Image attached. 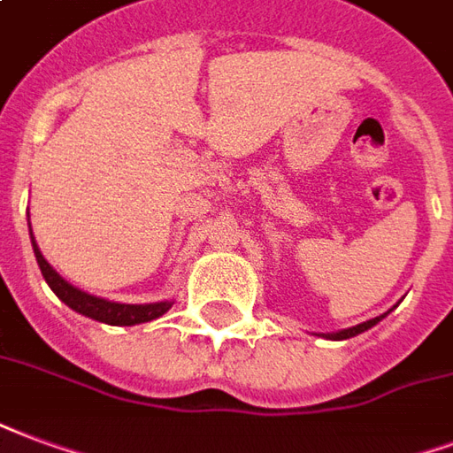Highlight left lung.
I'll list each match as a JSON object with an SVG mask.
<instances>
[{
    "label": "left lung",
    "instance_id": "8db88e82",
    "mask_svg": "<svg viewBox=\"0 0 453 453\" xmlns=\"http://www.w3.org/2000/svg\"><path fill=\"white\" fill-rule=\"evenodd\" d=\"M388 311H391V310H388ZM388 311H387V314H388ZM387 314H381V317H374V319H370V321H363V324H357V326H350V329L336 331V334H324V338H331V341H343V338H353V336H357V334H363V331L372 329L374 324H380V321L384 319Z\"/></svg>",
    "mask_w": 453,
    "mask_h": 453
}]
</instances>
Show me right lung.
I'll list each match as a JSON object with an SVG mask.
<instances>
[{
	"instance_id": "right-lung-1",
	"label": "right lung",
	"mask_w": 453,
	"mask_h": 453,
	"mask_svg": "<svg viewBox=\"0 0 453 453\" xmlns=\"http://www.w3.org/2000/svg\"><path fill=\"white\" fill-rule=\"evenodd\" d=\"M30 242H33V252H35L38 266L40 271H42V278L48 280V286L52 288V293H55L62 303L69 304L73 311L83 314V317L103 321V324H110V326H134V324H143V321L158 319V317H163V314L173 307V303H150V304L110 303V300H103V297H96V295L83 293V290H79V288H73L72 283H66L65 278L59 276V273L50 266L48 259L42 257V252L38 250V244H35L33 230H30Z\"/></svg>"
}]
</instances>
